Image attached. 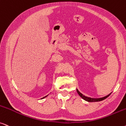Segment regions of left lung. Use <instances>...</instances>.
I'll return each instance as SVG.
<instances>
[{
	"instance_id": "1",
	"label": "left lung",
	"mask_w": 126,
	"mask_h": 126,
	"mask_svg": "<svg viewBox=\"0 0 126 126\" xmlns=\"http://www.w3.org/2000/svg\"><path fill=\"white\" fill-rule=\"evenodd\" d=\"M76 91H77L78 94H79V95L81 97V98H83L85 101H88V102H98V101H102V100H104V99L107 98V97H108L111 94V93H109L108 95H106V96H105V97H101V98H91V97H87V96H85L84 95H83V94H81V93L80 92V91L78 90V89H76Z\"/></svg>"
}]
</instances>
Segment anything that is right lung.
Returning <instances> with one entry per match:
<instances>
[{"instance_id":"add662e5","label":"right lung","mask_w":126,"mask_h":126,"mask_svg":"<svg viewBox=\"0 0 126 126\" xmlns=\"http://www.w3.org/2000/svg\"><path fill=\"white\" fill-rule=\"evenodd\" d=\"M48 95H46V96H45V97H43V98H41V99H43V98H46V97H47V96H48Z\"/></svg>"}]
</instances>
